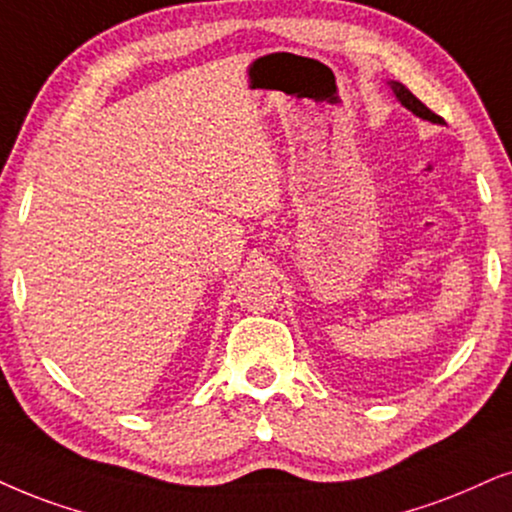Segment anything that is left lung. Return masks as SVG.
Listing matches in <instances>:
<instances>
[{"instance_id": "1", "label": "left lung", "mask_w": 512, "mask_h": 512, "mask_svg": "<svg viewBox=\"0 0 512 512\" xmlns=\"http://www.w3.org/2000/svg\"><path fill=\"white\" fill-rule=\"evenodd\" d=\"M390 84V89H392V94L397 96V101L401 103V106L406 108V111H411L413 115H418V118H423V120H428V122H435V125H444V120L439 118V115H435L430 111L428 106H425V103H420L416 96H413L409 89L404 87V84L401 82H394V80H390L387 82Z\"/></svg>"}]
</instances>
